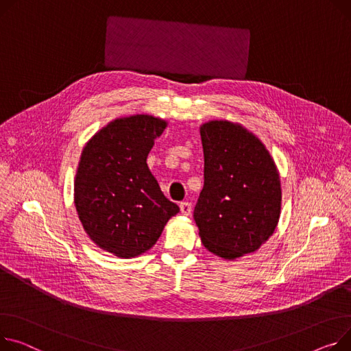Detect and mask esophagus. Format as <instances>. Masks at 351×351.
<instances>
[{"instance_id": "34e87169", "label": "esophagus", "mask_w": 351, "mask_h": 351, "mask_svg": "<svg viewBox=\"0 0 351 351\" xmlns=\"http://www.w3.org/2000/svg\"><path fill=\"white\" fill-rule=\"evenodd\" d=\"M180 212L184 216H189L192 213V203L189 202H182L180 203Z\"/></svg>"}]
</instances>
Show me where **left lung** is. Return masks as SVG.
Returning <instances> with one entry per match:
<instances>
[{"instance_id": "obj_1", "label": "left lung", "mask_w": 351, "mask_h": 351, "mask_svg": "<svg viewBox=\"0 0 351 351\" xmlns=\"http://www.w3.org/2000/svg\"><path fill=\"white\" fill-rule=\"evenodd\" d=\"M204 186L193 217L204 247L224 260L258 250L281 212L275 163L254 134L228 121L200 128Z\"/></svg>"}]
</instances>
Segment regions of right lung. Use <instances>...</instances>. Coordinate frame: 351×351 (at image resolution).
I'll return each mask as SVG.
<instances>
[{
  "label": "right lung",
  "mask_w": 351,
  "mask_h": 351,
  "mask_svg": "<svg viewBox=\"0 0 351 351\" xmlns=\"http://www.w3.org/2000/svg\"><path fill=\"white\" fill-rule=\"evenodd\" d=\"M167 123L132 115L110 123L82 152L75 204L88 237L121 258L149 250L179 212L163 196L147 156Z\"/></svg>",
  "instance_id": "1"
}]
</instances>
